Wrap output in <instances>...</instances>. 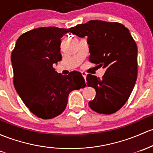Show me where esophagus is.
Masks as SVG:
<instances>
[{
	"label": "esophagus",
	"instance_id": "obj_1",
	"mask_svg": "<svg viewBox=\"0 0 153 153\" xmlns=\"http://www.w3.org/2000/svg\"><path fill=\"white\" fill-rule=\"evenodd\" d=\"M81 74H82V75H83V78H84V79H85H85H86L87 73H85V72H82V73H81Z\"/></svg>",
	"mask_w": 153,
	"mask_h": 153
}]
</instances>
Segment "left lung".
Segmentation results:
<instances>
[{"mask_svg": "<svg viewBox=\"0 0 153 153\" xmlns=\"http://www.w3.org/2000/svg\"><path fill=\"white\" fill-rule=\"evenodd\" d=\"M79 38L88 37L89 61L106 69L102 78L88 74V86L96 97L88 102L98 113H114L125 105L137 78V46L129 30L117 22L91 20L70 28Z\"/></svg>", "mask_w": 153, "mask_h": 153, "instance_id": "left-lung-1", "label": "left lung"}]
</instances>
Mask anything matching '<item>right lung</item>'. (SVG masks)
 Segmentation results:
<instances>
[{
	"mask_svg": "<svg viewBox=\"0 0 153 153\" xmlns=\"http://www.w3.org/2000/svg\"><path fill=\"white\" fill-rule=\"evenodd\" d=\"M70 29L39 27L22 35L11 53L14 85L25 105L37 117L51 119L65 110L69 94L86 85L81 73H58L61 38Z\"/></svg>",
	"mask_w": 153,
	"mask_h": 153,
	"instance_id": "add662e5",
	"label": "right lung"
}]
</instances>
